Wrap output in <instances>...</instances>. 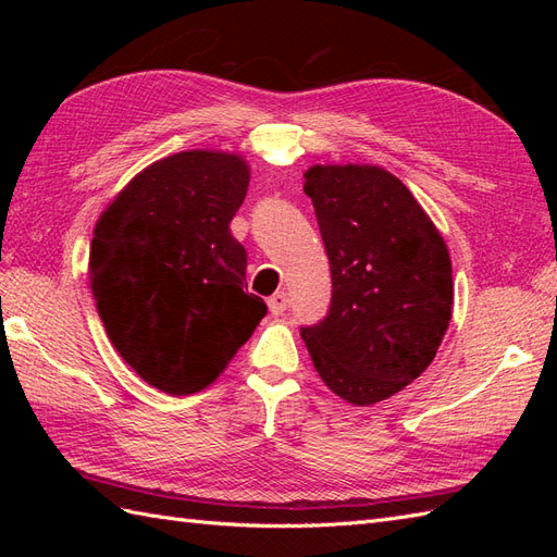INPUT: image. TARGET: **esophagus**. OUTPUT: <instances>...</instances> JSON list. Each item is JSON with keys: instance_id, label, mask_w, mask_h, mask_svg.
<instances>
[{"instance_id": "esophagus-1", "label": "esophagus", "mask_w": 557, "mask_h": 557, "mask_svg": "<svg viewBox=\"0 0 557 557\" xmlns=\"http://www.w3.org/2000/svg\"><path fill=\"white\" fill-rule=\"evenodd\" d=\"M267 307L272 311V315H281L285 309H288V295L276 293L267 299Z\"/></svg>"}]
</instances>
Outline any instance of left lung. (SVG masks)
<instances>
[{"label": "left lung", "instance_id": "left-lung-1", "mask_svg": "<svg viewBox=\"0 0 557 557\" xmlns=\"http://www.w3.org/2000/svg\"><path fill=\"white\" fill-rule=\"evenodd\" d=\"M332 272V305L301 327L318 376L356 407L425 372L453 313L448 246L397 176L376 164L305 172Z\"/></svg>", "mask_w": 557, "mask_h": 557}]
</instances>
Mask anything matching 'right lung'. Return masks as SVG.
<instances>
[{
	"mask_svg": "<svg viewBox=\"0 0 557 557\" xmlns=\"http://www.w3.org/2000/svg\"><path fill=\"white\" fill-rule=\"evenodd\" d=\"M250 166L225 150L148 164L99 215L90 290L113 348L166 395L205 391L250 339L267 305L246 293L230 223Z\"/></svg>",
	"mask_w": 557,
	"mask_h": 557,
	"instance_id": "right-lung-1",
	"label": "right lung"
}]
</instances>
